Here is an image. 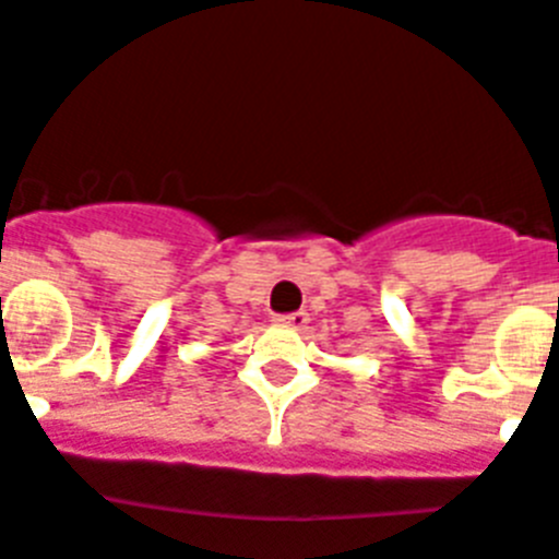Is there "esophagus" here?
Here are the masks:
<instances>
[{
    "mask_svg": "<svg viewBox=\"0 0 559 559\" xmlns=\"http://www.w3.org/2000/svg\"><path fill=\"white\" fill-rule=\"evenodd\" d=\"M276 322H280V325H285V329L299 331V329H306V325H308V313L306 311L283 313V317H276Z\"/></svg>",
    "mask_w": 559,
    "mask_h": 559,
    "instance_id": "esophagus-1",
    "label": "esophagus"
}]
</instances>
